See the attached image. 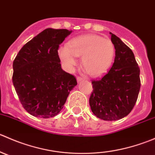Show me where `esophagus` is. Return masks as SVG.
Here are the masks:
<instances>
[{"label": "esophagus", "instance_id": "esophagus-1", "mask_svg": "<svg viewBox=\"0 0 155 155\" xmlns=\"http://www.w3.org/2000/svg\"><path fill=\"white\" fill-rule=\"evenodd\" d=\"M83 80V78H82V77H77V82H80L81 81H82Z\"/></svg>", "mask_w": 155, "mask_h": 155}]
</instances>
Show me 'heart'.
Instances as JSON below:
<instances>
[{"label": "heart", "instance_id": "1", "mask_svg": "<svg viewBox=\"0 0 155 155\" xmlns=\"http://www.w3.org/2000/svg\"><path fill=\"white\" fill-rule=\"evenodd\" d=\"M64 64L71 70L76 64V57H82L81 66L87 75L97 77L108 71L115 54V46L109 39L97 34H85L69 40L67 46L58 49Z\"/></svg>", "mask_w": 155, "mask_h": 155}]
</instances>
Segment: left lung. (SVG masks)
Instances as JSON below:
<instances>
[{
  "instance_id": "left-lung-1",
  "label": "left lung",
  "mask_w": 155,
  "mask_h": 155,
  "mask_svg": "<svg viewBox=\"0 0 155 155\" xmlns=\"http://www.w3.org/2000/svg\"><path fill=\"white\" fill-rule=\"evenodd\" d=\"M115 49L112 68L101 79L91 82L89 98L92 112L104 121L127 116L135 106L140 89V70L134 52L121 39L110 32Z\"/></svg>"
}]
</instances>
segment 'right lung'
<instances>
[{
	"instance_id": "add662e5",
	"label": "right lung",
	"mask_w": 155,
	"mask_h": 155,
	"mask_svg": "<svg viewBox=\"0 0 155 155\" xmlns=\"http://www.w3.org/2000/svg\"><path fill=\"white\" fill-rule=\"evenodd\" d=\"M72 31L46 28L24 45L12 64V83L24 109L48 118L63 109L77 82L61 69L59 45Z\"/></svg>"
}]
</instances>
